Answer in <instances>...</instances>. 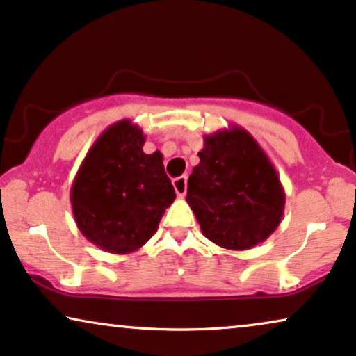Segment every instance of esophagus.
Wrapping results in <instances>:
<instances>
[{"label":"esophagus","instance_id":"esophagus-1","mask_svg":"<svg viewBox=\"0 0 356 356\" xmlns=\"http://www.w3.org/2000/svg\"><path fill=\"white\" fill-rule=\"evenodd\" d=\"M172 186H174V191L177 193V197H186L187 193V175H181V177L174 179L172 181Z\"/></svg>","mask_w":356,"mask_h":356}]
</instances>
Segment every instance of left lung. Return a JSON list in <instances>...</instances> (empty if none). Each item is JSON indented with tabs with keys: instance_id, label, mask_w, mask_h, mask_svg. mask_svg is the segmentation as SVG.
Returning <instances> with one entry per match:
<instances>
[{
	"instance_id": "obj_1",
	"label": "left lung",
	"mask_w": 356,
	"mask_h": 356,
	"mask_svg": "<svg viewBox=\"0 0 356 356\" xmlns=\"http://www.w3.org/2000/svg\"><path fill=\"white\" fill-rule=\"evenodd\" d=\"M187 203L207 239L227 250L264 243L282 222L285 191L272 161L239 125L203 136Z\"/></svg>"
}]
</instances>
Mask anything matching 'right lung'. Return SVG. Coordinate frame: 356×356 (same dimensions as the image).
Segmentation results:
<instances>
[{
  "instance_id": "obj_1",
  "label": "right lung",
  "mask_w": 356,
  "mask_h": 356,
  "mask_svg": "<svg viewBox=\"0 0 356 356\" xmlns=\"http://www.w3.org/2000/svg\"><path fill=\"white\" fill-rule=\"evenodd\" d=\"M145 140L129 118L112 123L94 141L71 184L76 225L106 252L123 255L143 248L175 200L163 154H146Z\"/></svg>"
}]
</instances>
